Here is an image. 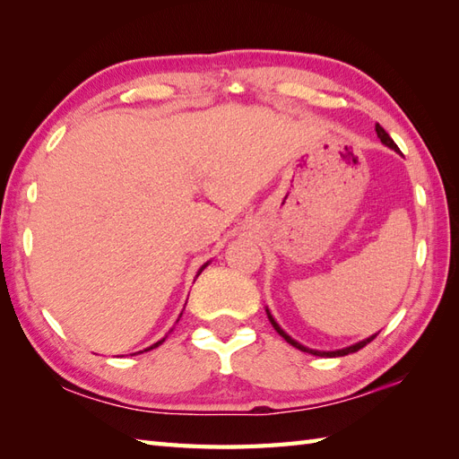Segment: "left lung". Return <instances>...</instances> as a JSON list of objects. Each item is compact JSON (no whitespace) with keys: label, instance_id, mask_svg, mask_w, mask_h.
Instances as JSON below:
<instances>
[{"label":"left lung","instance_id":"obj_1","mask_svg":"<svg viewBox=\"0 0 459 459\" xmlns=\"http://www.w3.org/2000/svg\"><path fill=\"white\" fill-rule=\"evenodd\" d=\"M375 130H377V135L380 138V142H383L385 145H388V148H393L394 152H398V145L393 142V138L391 135H388L386 132H385V128L380 124H377L375 126ZM266 314H268V319H270V324L274 325V329L278 331V333L284 337L290 345H294L296 349H299V351H304V353H311V355H317V357H343V355H349V353H357L359 349H363L367 343H370V341H373L377 335H373V337H368V339H365V341H360V343H357V345H351V347H347V349H339V351H314V349H307V347H304V345H299L298 341H294L291 339L290 335H286V331L281 329L276 321H274V317L270 316V311L266 309Z\"/></svg>","mask_w":459,"mask_h":459}]
</instances>
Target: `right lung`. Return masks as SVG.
Masks as SVG:
<instances>
[{
  "mask_svg": "<svg viewBox=\"0 0 459 459\" xmlns=\"http://www.w3.org/2000/svg\"><path fill=\"white\" fill-rule=\"evenodd\" d=\"M204 266H207V264H204ZM204 266H201V270H199V272H197V276H199V274H201V272H203V268H204ZM163 341H165V339H161V341H158V343H153V345H152V347H148V349H145V351H150V349H153V347H158V345H161V343H163Z\"/></svg>",
  "mask_w": 459,
  "mask_h": 459,
  "instance_id": "right-lung-1",
  "label": "right lung"
}]
</instances>
